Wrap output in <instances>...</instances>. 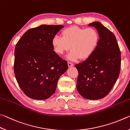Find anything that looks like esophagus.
Wrapping results in <instances>:
<instances>
[{
  "instance_id": "1",
  "label": "esophagus",
  "mask_w": 130,
  "mask_h": 130,
  "mask_svg": "<svg viewBox=\"0 0 130 130\" xmlns=\"http://www.w3.org/2000/svg\"><path fill=\"white\" fill-rule=\"evenodd\" d=\"M68 66H69V67H72L73 66L74 64L71 62H68Z\"/></svg>"
}]
</instances>
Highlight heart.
Returning a JSON list of instances; mask_svg holds the SVG:
<instances>
[{"label":"heart","mask_w":130,"mask_h":130,"mask_svg":"<svg viewBox=\"0 0 130 130\" xmlns=\"http://www.w3.org/2000/svg\"><path fill=\"white\" fill-rule=\"evenodd\" d=\"M62 37L55 35L52 44L55 52L63 55L70 50L69 59L76 60L79 59L85 60L92 56L99 46L100 37L94 28H81L72 26L64 29Z\"/></svg>","instance_id":"heart-1"}]
</instances>
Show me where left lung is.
Masks as SVG:
<instances>
[{
    "mask_svg": "<svg viewBox=\"0 0 130 130\" xmlns=\"http://www.w3.org/2000/svg\"><path fill=\"white\" fill-rule=\"evenodd\" d=\"M100 37L99 46L92 56L75 65L78 71L76 89L85 99L99 100L110 92L119 77L121 52L115 36L100 22L90 23Z\"/></svg>",
    "mask_w": 130,
    "mask_h": 130,
    "instance_id": "1",
    "label": "left lung"
}]
</instances>
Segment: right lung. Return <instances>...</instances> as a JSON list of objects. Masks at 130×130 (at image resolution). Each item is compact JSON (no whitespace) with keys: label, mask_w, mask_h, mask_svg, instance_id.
Returning <instances> with one entry per match:
<instances>
[{"label":"right lung","mask_w":130,"mask_h":130,"mask_svg":"<svg viewBox=\"0 0 130 130\" xmlns=\"http://www.w3.org/2000/svg\"><path fill=\"white\" fill-rule=\"evenodd\" d=\"M63 25H41L26 31L14 51V74L27 97L42 100L56 90L59 78L68 69L66 60L54 51L53 37Z\"/></svg>","instance_id":"1"}]
</instances>
